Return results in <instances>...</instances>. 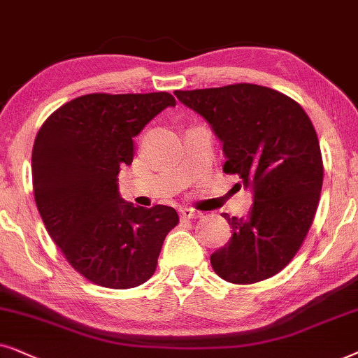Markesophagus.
<instances>
[{"label":"esophagus","mask_w":358,"mask_h":358,"mask_svg":"<svg viewBox=\"0 0 358 358\" xmlns=\"http://www.w3.org/2000/svg\"><path fill=\"white\" fill-rule=\"evenodd\" d=\"M180 216H182L183 219H196L201 216V213L194 211V209H192V208H183V209H180Z\"/></svg>","instance_id":"1"}]
</instances>
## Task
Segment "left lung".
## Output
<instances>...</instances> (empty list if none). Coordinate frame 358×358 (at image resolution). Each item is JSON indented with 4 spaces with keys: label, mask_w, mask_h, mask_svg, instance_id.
<instances>
[{
    "label": "left lung",
    "mask_w": 358,
    "mask_h": 358,
    "mask_svg": "<svg viewBox=\"0 0 358 358\" xmlns=\"http://www.w3.org/2000/svg\"><path fill=\"white\" fill-rule=\"evenodd\" d=\"M206 119L237 173L254 193L245 217H222L232 237L211 255L226 282L250 285L278 273L301 247L322 188V159L311 119L296 101L252 83L175 92Z\"/></svg>",
    "instance_id": "8db88e82"
}]
</instances>
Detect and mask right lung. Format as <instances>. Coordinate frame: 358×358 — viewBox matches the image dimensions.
<instances>
[{"instance_id": "right-lung-1", "label": "right lung", "mask_w": 358, "mask_h": 358, "mask_svg": "<svg viewBox=\"0 0 358 358\" xmlns=\"http://www.w3.org/2000/svg\"><path fill=\"white\" fill-rule=\"evenodd\" d=\"M170 93L78 96L42 124L32 149V187L52 241L73 268L104 288L139 287L154 275L169 232L170 206L124 201L117 173L134 159V137Z\"/></svg>"}]
</instances>
